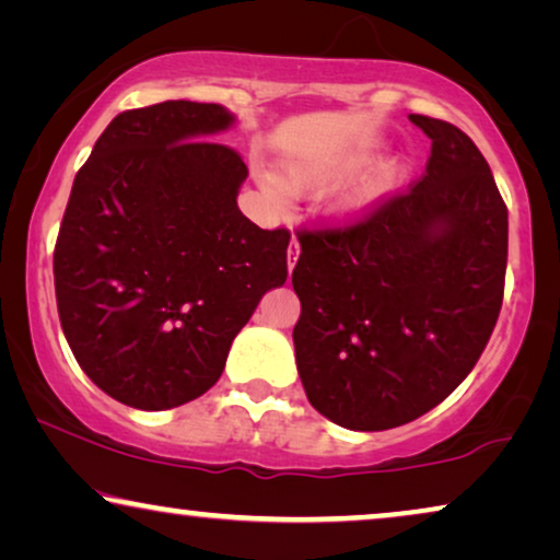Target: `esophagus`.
<instances>
[{"label":"esophagus","mask_w":560,"mask_h":560,"mask_svg":"<svg viewBox=\"0 0 560 560\" xmlns=\"http://www.w3.org/2000/svg\"><path fill=\"white\" fill-rule=\"evenodd\" d=\"M298 255H301V244H298V240L293 236V240H290V247H288V267H290V272H293V267L298 262Z\"/></svg>","instance_id":"34e87169"}]
</instances>
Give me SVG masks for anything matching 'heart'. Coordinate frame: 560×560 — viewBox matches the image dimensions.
I'll use <instances>...</instances> for the list:
<instances>
[{"label": "heart", "mask_w": 560, "mask_h": 560, "mask_svg": "<svg viewBox=\"0 0 560 560\" xmlns=\"http://www.w3.org/2000/svg\"><path fill=\"white\" fill-rule=\"evenodd\" d=\"M370 150L351 152L343 158L331 160H288L282 165L280 178L275 173L262 175V186L275 201H282L288 194L295 196H311L320 194V190L336 186L343 178H349L359 165H364L370 160ZM410 163L405 158H393L387 163L372 167L370 173H364L362 178L349 183L347 188L336 196L334 213L339 219H354L359 213L370 211L374 203H380L382 198L393 194L400 183L408 178Z\"/></svg>", "instance_id": "heart-1"}]
</instances>
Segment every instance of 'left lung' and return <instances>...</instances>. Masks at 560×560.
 Returning <instances> with one entry per match:
<instances>
[{
  "mask_svg": "<svg viewBox=\"0 0 560 560\" xmlns=\"http://www.w3.org/2000/svg\"><path fill=\"white\" fill-rule=\"evenodd\" d=\"M410 121L431 140L416 186L298 232V374L313 408L351 431L405 425L446 400L502 308L508 206L492 171L458 127Z\"/></svg>",
  "mask_w": 560,
  "mask_h": 560,
  "instance_id": "obj_1",
  "label": "left lung"
}]
</instances>
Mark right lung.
<instances>
[{
    "mask_svg": "<svg viewBox=\"0 0 560 560\" xmlns=\"http://www.w3.org/2000/svg\"><path fill=\"white\" fill-rule=\"evenodd\" d=\"M219 104L117 114L75 173L52 252L63 334L114 400L167 410L217 385L259 298L288 278V229L236 206L242 155Z\"/></svg>",
    "mask_w": 560,
    "mask_h": 560,
    "instance_id": "right-lung-1",
    "label": "right lung"
}]
</instances>
